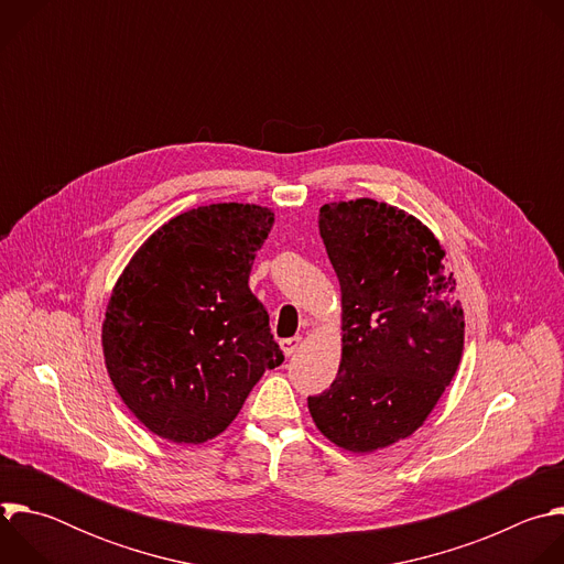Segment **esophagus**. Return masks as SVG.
<instances>
[{
  "instance_id": "obj_1",
  "label": "esophagus",
  "mask_w": 564,
  "mask_h": 564,
  "mask_svg": "<svg viewBox=\"0 0 564 564\" xmlns=\"http://www.w3.org/2000/svg\"><path fill=\"white\" fill-rule=\"evenodd\" d=\"M301 337L296 335V337H290V339H281V350H283V355L285 357H292V355H296L299 352V348H301Z\"/></svg>"
}]
</instances>
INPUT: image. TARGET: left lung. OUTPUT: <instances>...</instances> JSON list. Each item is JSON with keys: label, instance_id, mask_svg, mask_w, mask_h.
Masks as SVG:
<instances>
[{"label": "left lung", "instance_id": "obj_1", "mask_svg": "<svg viewBox=\"0 0 564 564\" xmlns=\"http://www.w3.org/2000/svg\"><path fill=\"white\" fill-rule=\"evenodd\" d=\"M318 231L341 285V364L307 409L337 446L372 453L413 435L451 383L464 310L446 252L404 209L372 198L328 203Z\"/></svg>", "mask_w": 564, "mask_h": 564}]
</instances>
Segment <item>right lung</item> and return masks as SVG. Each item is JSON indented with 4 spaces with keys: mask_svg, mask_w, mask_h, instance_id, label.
<instances>
[{
    "mask_svg": "<svg viewBox=\"0 0 564 564\" xmlns=\"http://www.w3.org/2000/svg\"><path fill=\"white\" fill-rule=\"evenodd\" d=\"M274 225L261 205L216 203L155 229L120 274L102 324L109 377L158 437L223 433L265 370L283 364L248 281Z\"/></svg>",
    "mask_w": 564,
    "mask_h": 564,
    "instance_id": "add662e5",
    "label": "right lung"
}]
</instances>
